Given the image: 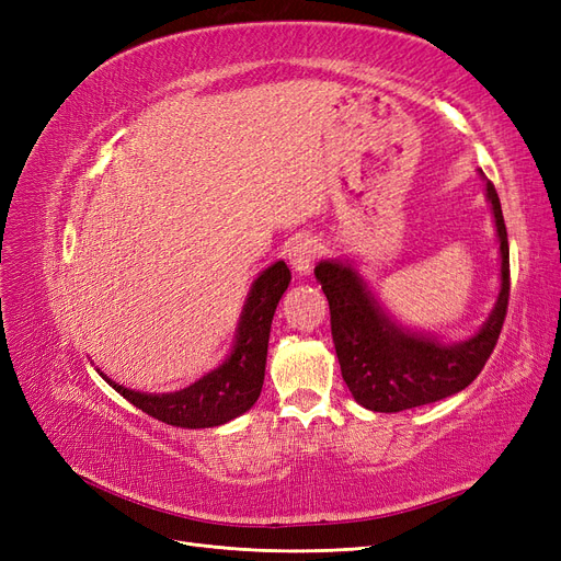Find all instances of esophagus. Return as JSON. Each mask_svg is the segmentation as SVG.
<instances>
[{
  "mask_svg": "<svg viewBox=\"0 0 561 561\" xmlns=\"http://www.w3.org/2000/svg\"><path fill=\"white\" fill-rule=\"evenodd\" d=\"M317 254H319L317 240L302 238V240H298V242L288 247V263H291V267L296 270L298 275H307V273H312Z\"/></svg>",
  "mask_w": 561,
  "mask_h": 561,
  "instance_id": "esophagus-1",
  "label": "esophagus"
}]
</instances>
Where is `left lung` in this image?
I'll list each match as a JSON object with an SVG mask.
<instances>
[{"instance_id":"1","label":"left lung","mask_w":561,"mask_h":561,"mask_svg":"<svg viewBox=\"0 0 561 561\" xmlns=\"http://www.w3.org/2000/svg\"><path fill=\"white\" fill-rule=\"evenodd\" d=\"M484 195L499 238L501 288L490 317L468 340L440 342L403 327L379 305L350 261L327 259L314 267L331 307V333L342 379L358 405L373 412H401L443 401L471 385L494 352L508 310L511 259L499 195L486 179Z\"/></svg>"}]
</instances>
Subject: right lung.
Instances as JSON below:
<instances>
[{"instance_id": "1", "label": "right lung", "mask_w": 561, "mask_h": 561, "mask_svg": "<svg viewBox=\"0 0 561 561\" xmlns=\"http://www.w3.org/2000/svg\"><path fill=\"white\" fill-rule=\"evenodd\" d=\"M288 282H291V273L284 261L263 270L247 294L230 354L221 366L195 379L186 389L144 393L114 382L104 373L100 375L135 408L172 426L211 428L240 417L261 396L270 327H273L277 302L288 288Z\"/></svg>"}]
</instances>
